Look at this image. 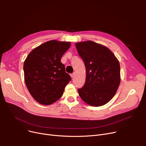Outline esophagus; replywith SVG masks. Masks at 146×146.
<instances>
[{"label": "esophagus", "instance_id": "1", "mask_svg": "<svg viewBox=\"0 0 146 146\" xmlns=\"http://www.w3.org/2000/svg\"><path fill=\"white\" fill-rule=\"evenodd\" d=\"M74 76H75V73H73L70 74V76H71L72 78H73L74 77Z\"/></svg>", "mask_w": 146, "mask_h": 146}]
</instances>
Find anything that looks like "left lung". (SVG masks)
<instances>
[{
    "instance_id": "obj_1",
    "label": "left lung",
    "mask_w": 146,
    "mask_h": 146,
    "mask_svg": "<svg viewBox=\"0 0 146 146\" xmlns=\"http://www.w3.org/2000/svg\"><path fill=\"white\" fill-rule=\"evenodd\" d=\"M76 47L86 67V81L78 89L87 104L101 106L110 101L121 82L120 66L117 57L105 46L92 41L77 42Z\"/></svg>"
}]
</instances>
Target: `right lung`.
I'll list each match as a JSON object with an SVG mask.
<instances>
[{
    "mask_svg": "<svg viewBox=\"0 0 146 146\" xmlns=\"http://www.w3.org/2000/svg\"><path fill=\"white\" fill-rule=\"evenodd\" d=\"M70 45V42L51 40L35 48L25 59V82L38 103L51 105L62 96L72 79L60 60Z\"/></svg>",
    "mask_w": 146,
    "mask_h": 146,
    "instance_id": "1",
    "label": "right lung"
}]
</instances>
